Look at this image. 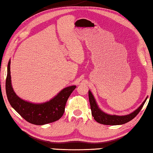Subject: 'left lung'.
<instances>
[{"mask_svg":"<svg viewBox=\"0 0 153 153\" xmlns=\"http://www.w3.org/2000/svg\"><path fill=\"white\" fill-rule=\"evenodd\" d=\"M88 98H89L91 113H92L93 118H94V120L96 122L100 123V124L104 125H120L130 122L133 118H135L137 115L140 113L141 109L142 108L143 104H145V102L147 100V98L146 99L142 104V105L139 107L137 110L134 111V112L129 114V115L119 116L115 115H108V114L104 113L103 111L100 110L97 105L94 97H93V95H92V93H91L90 91H88Z\"/></svg>","mask_w":153,"mask_h":153,"instance_id":"8db88e82","label":"left lung"}]
</instances>
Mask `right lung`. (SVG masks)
Segmentation results:
<instances>
[{
  "instance_id": "obj_1",
  "label": "right lung",
  "mask_w": 153,
  "mask_h": 153,
  "mask_svg": "<svg viewBox=\"0 0 153 153\" xmlns=\"http://www.w3.org/2000/svg\"><path fill=\"white\" fill-rule=\"evenodd\" d=\"M10 74V61H9L5 83L8 101L22 117L31 124L36 125L49 124L60 119L65 112L68 98L76 88V86L65 88L50 101L42 104H33L25 101L17 96L11 86Z\"/></svg>"
}]
</instances>
